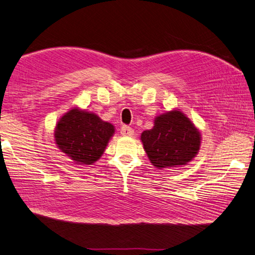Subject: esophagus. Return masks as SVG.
Masks as SVG:
<instances>
[{"label":"esophagus","mask_w":255,"mask_h":255,"mask_svg":"<svg viewBox=\"0 0 255 255\" xmlns=\"http://www.w3.org/2000/svg\"><path fill=\"white\" fill-rule=\"evenodd\" d=\"M120 133H122L124 137H131L133 135V130L131 127L123 126L122 128H120Z\"/></svg>","instance_id":"34e87169"}]
</instances>
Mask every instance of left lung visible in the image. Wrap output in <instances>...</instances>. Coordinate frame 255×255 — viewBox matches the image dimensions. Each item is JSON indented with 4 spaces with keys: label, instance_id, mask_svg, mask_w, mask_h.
<instances>
[{
    "label": "left lung",
    "instance_id": "obj_1",
    "mask_svg": "<svg viewBox=\"0 0 255 255\" xmlns=\"http://www.w3.org/2000/svg\"><path fill=\"white\" fill-rule=\"evenodd\" d=\"M140 140L156 168L182 167L200 151L202 136L191 119L178 109L154 119V127L141 132Z\"/></svg>",
    "mask_w": 255,
    "mask_h": 255
}]
</instances>
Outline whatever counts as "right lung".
<instances>
[{
  "label": "right lung",
  "instance_id": "add662e5",
  "mask_svg": "<svg viewBox=\"0 0 255 255\" xmlns=\"http://www.w3.org/2000/svg\"><path fill=\"white\" fill-rule=\"evenodd\" d=\"M115 127L80 108L64 114L54 128L57 147L77 165H92L103 156Z\"/></svg>",
  "mask_w": 255,
  "mask_h": 255
}]
</instances>
